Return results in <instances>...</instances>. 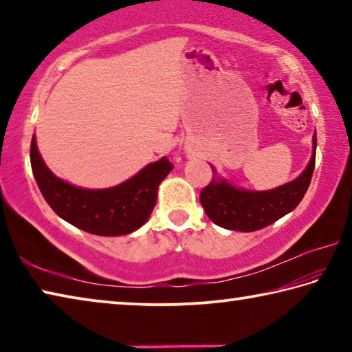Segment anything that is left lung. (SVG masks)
I'll list each match as a JSON object with an SVG mask.
<instances>
[{
	"instance_id": "8db88e82",
	"label": "left lung",
	"mask_w": 352,
	"mask_h": 352,
	"mask_svg": "<svg viewBox=\"0 0 352 352\" xmlns=\"http://www.w3.org/2000/svg\"><path fill=\"white\" fill-rule=\"evenodd\" d=\"M315 151L317 136L314 135V153L307 168L294 182L270 190L256 192L237 189L223 180H211L200 192V204L206 216L222 228L243 233L275 223L278 219L295 210L305 197L315 168Z\"/></svg>"
}]
</instances>
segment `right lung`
<instances>
[{
	"instance_id": "right-lung-1",
	"label": "right lung",
	"mask_w": 352,
	"mask_h": 352,
	"mask_svg": "<svg viewBox=\"0 0 352 352\" xmlns=\"http://www.w3.org/2000/svg\"><path fill=\"white\" fill-rule=\"evenodd\" d=\"M31 166L40 192L52 211L79 230L98 236L129 234L144 225L157 204L160 183L174 169L164 157L115 188L80 189L46 168L35 136L31 142Z\"/></svg>"
}]
</instances>
